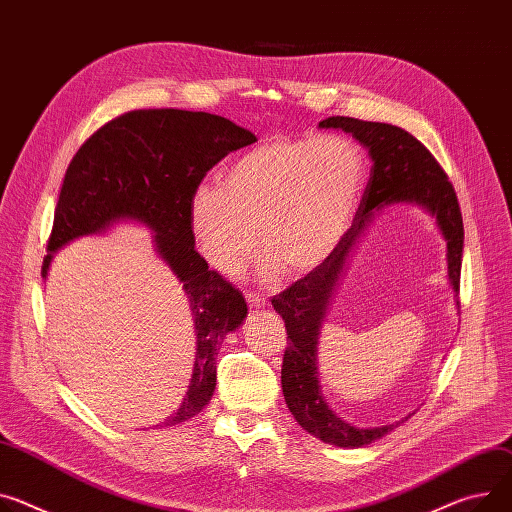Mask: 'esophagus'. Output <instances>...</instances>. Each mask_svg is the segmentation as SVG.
Listing matches in <instances>:
<instances>
[{
	"instance_id": "34e87169",
	"label": "esophagus",
	"mask_w": 512,
	"mask_h": 512,
	"mask_svg": "<svg viewBox=\"0 0 512 512\" xmlns=\"http://www.w3.org/2000/svg\"><path fill=\"white\" fill-rule=\"evenodd\" d=\"M246 301H248L250 307H254V309H262V307L268 305L266 297H262L260 293H246Z\"/></svg>"
}]
</instances>
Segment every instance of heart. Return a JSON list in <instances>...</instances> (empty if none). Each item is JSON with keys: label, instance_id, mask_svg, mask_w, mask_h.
<instances>
[{"label": "heart", "instance_id": "1", "mask_svg": "<svg viewBox=\"0 0 512 512\" xmlns=\"http://www.w3.org/2000/svg\"><path fill=\"white\" fill-rule=\"evenodd\" d=\"M365 178V151L350 137L266 141L235 157L221 184L194 188L192 240L221 274H238L260 240L268 277H301L344 240Z\"/></svg>", "mask_w": 512, "mask_h": 512}]
</instances>
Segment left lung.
<instances>
[{"label":"left lung","mask_w":512,"mask_h":512,"mask_svg":"<svg viewBox=\"0 0 512 512\" xmlns=\"http://www.w3.org/2000/svg\"><path fill=\"white\" fill-rule=\"evenodd\" d=\"M320 129H342L350 133L369 151L373 166L355 221L336 252L320 268L311 270L305 279L272 297V307L285 320L287 328L281 385L287 408L309 435L328 445L359 449L385 437L400 422L373 428L352 426L338 418L324 400L318 369L320 330L332 295L344 274L346 260L377 211L400 203L418 205L435 217L447 242V274L457 297L463 256V219L455 188L445 170L408 131L387 123L350 119V116H330L320 123Z\"/></svg>","instance_id":"obj_1"}]
</instances>
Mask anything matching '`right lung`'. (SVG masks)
Listing matches in <instances>:
<instances>
[{"label":"right lung","instance_id":"1","mask_svg":"<svg viewBox=\"0 0 512 512\" xmlns=\"http://www.w3.org/2000/svg\"><path fill=\"white\" fill-rule=\"evenodd\" d=\"M254 141L252 131L217 114L133 110L98 129L65 172L43 279L55 252L69 242L129 221L153 233L155 252L182 283L190 303L196 332L192 379L182 406L164 426L186 422L209 404L217 385L219 346L248 316L244 295L217 270H209L194 250L188 205L217 162Z\"/></svg>","mask_w":512,"mask_h":512}]
</instances>
